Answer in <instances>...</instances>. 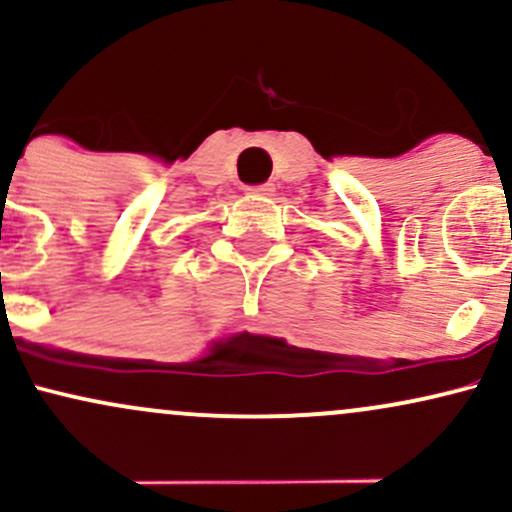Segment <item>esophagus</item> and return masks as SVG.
Masks as SVG:
<instances>
[{"label":"esophagus","mask_w":512,"mask_h":512,"mask_svg":"<svg viewBox=\"0 0 512 512\" xmlns=\"http://www.w3.org/2000/svg\"><path fill=\"white\" fill-rule=\"evenodd\" d=\"M276 192L274 182H264V185H257V187H250V195H262V197H272Z\"/></svg>","instance_id":"obj_1"}]
</instances>
